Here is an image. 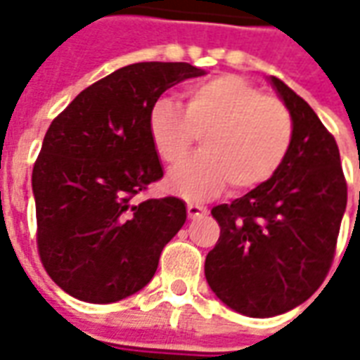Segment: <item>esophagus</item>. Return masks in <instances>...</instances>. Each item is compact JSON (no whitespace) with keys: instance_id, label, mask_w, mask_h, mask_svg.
<instances>
[{"instance_id":"1","label":"esophagus","mask_w":360,"mask_h":360,"mask_svg":"<svg viewBox=\"0 0 360 360\" xmlns=\"http://www.w3.org/2000/svg\"><path fill=\"white\" fill-rule=\"evenodd\" d=\"M206 206H200V204L196 202H187V214L191 219H196V218H202L206 216Z\"/></svg>"}]
</instances>
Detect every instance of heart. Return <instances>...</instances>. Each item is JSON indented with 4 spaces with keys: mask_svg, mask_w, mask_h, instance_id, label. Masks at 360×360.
<instances>
[{
    "mask_svg": "<svg viewBox=\"0 0 360 360\" xmlns=\"http://www.w3.org/2000/svg\"><path fill=\"white\" fill-rule=\"evenodd\" d=\"M158 158L175 165L200 136L202 152L167 175V187L188 198H208L227 183L247 191L270 181L293 142V119L279 98L237 75L191 84L181 108L160 98L148 117Z\"/></svg>",
    "mask_w": 360,
    "mask_h": 360,
    "instance_id": "b5f03b06",
    "label": "heart"
}]
</instances>
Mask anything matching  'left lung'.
Wrapping results in <instances>:
<instances>
[{"mask_svg": "<svg viewBox=\"0 0 360 360\" xmlns=\"http://www.w3.org/2000/svg\"><path fill=\"white\" fill-rule=\"evenodd\" d=\"M271 84L293 119L291 150L270 181L212 208L219 239L204 264L212 291L255 318L295 309L322 285L347 206L333 134L285 82Z\"/></svg>", "mask_w": 360, "mask_h": 360, "instance_id": "left-lung-1", "label": "left lung"}]
</instances>
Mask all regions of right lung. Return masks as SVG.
Here are the masks:
<instances>
[{"instance_id": "add662e5", "label": "right lung", "mask_w": 360, "mask_h": 360, "mask_svg": "<svg viewBox=\"0 0 360 360\" xmlns=\"http://www.w3.org/2000/svg\"><path fill=\"white\" fill-rule=\"evenodd\" d=\"M200 75L191 63L121 67L51 121L32 169L36 245L48 276L75 299L105 304L136 293L185 224L177 196L136 195L164 177L148 134L152 105Z\"/></svg>"}]
</instances>
